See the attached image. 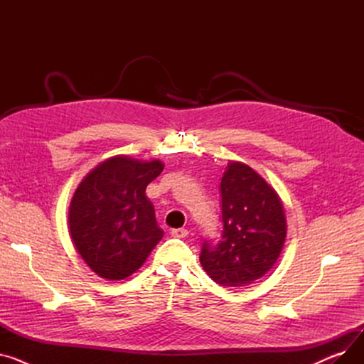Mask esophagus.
Here are the masks:
<instances>
[{"instance_id": "esophagus-1", "label": "esophagus", "mask_w": 364, "mask_h": 364, "mask_svg": "<svg viewBox=\"0 0 364 364\" xmlns=\"http://www.w3.org/2000/svg\"><path fill=\"white\" fill-rule=\"evenodd\" d=\"M171 235L174 237L184 239L188 235V230H186V228H174V230H171Z\"/></svg>"}]
</instances>
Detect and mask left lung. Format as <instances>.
Segmentation results:
<instances>
[{"label":"left lung","instance_id":"8db88e82","mask_svg":"<svg viewBox=\"0 0 364 364\" xmlns=\"http://www.w3.org/2000/svg\"><path fill=\"white\" fill-rule=\"evenodd\" d=\"M223 235L205 240L200 264L215 283L242 288L261 279L277 261L286 239V217L276 190L257 171L228 162L221 178Z\"/></svg>","mask_w":364,"mask_h":364}]
</instances>
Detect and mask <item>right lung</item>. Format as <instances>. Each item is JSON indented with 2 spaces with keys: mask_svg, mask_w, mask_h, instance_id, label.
I'll list each match as a JSON object with an SVG mask.
<instances>
[{
  "mask_svg": "<svg viewBox=\"0 0 364 364\" xmlns=\"http://www.w3.org/2000/svg\"><path fill=\"white\" fill-rule=\"evenodd\" d=\"M164 171L158 159L124 155L91 169L69 206V233L81 258L100 277L121 280L136 273L164 232L146 187Z\"/></svg>",
  "mask_w": 364,
  "mask_h": 364,
  "instance_id": "right-lung-1",
  "label": "right lung"
}]
</instances>
